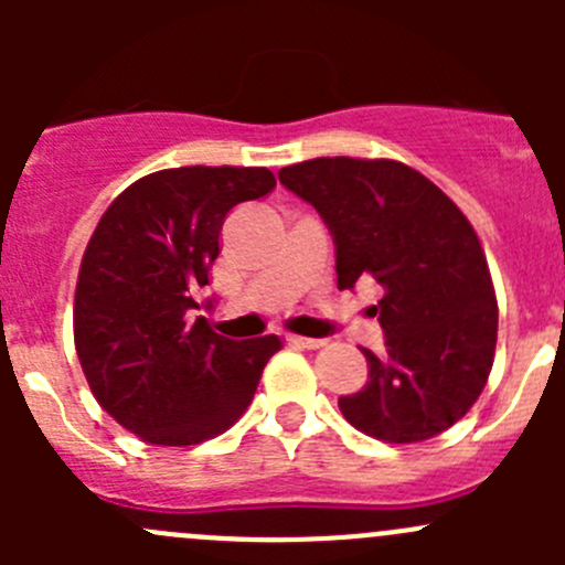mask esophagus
<instances>
[{
  "label": "esophagus",
  "instance_id": "esophagus-1",
  "mask_svg": "<svg viewBox=\"0 0 565 565\" xmlns=\"http://www.w3.org/2000/svg\"><path fill=\"white\" fill-rule=\"evenodd\" d=\"M289 344L303 347V350H319L324 344V339H309V335H289Z\"/></svg>",
  "mask_w": 565,
  "mask_h": 565
}]
</instances>
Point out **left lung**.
I'll return each instance as SVG.
<instances>
[{"label": "left lung", "instance_id": "8db88e82", "mask_svg": "<svg viewBox=\"0 0 565 565\" xmlns=\"http://www.w3.org/2000/svg\"><path fill=\"white\" fill-rule=\"evenodd\" d=\"M335 246L339 289L377 281L385 352L363 350L369 383L341 396L344 418L385 443L440 435L487 385L498 300L470 221L440 188L398 161L315 158L278 172Z\"/></svg>", "mask_w": 565, "mask_h": 565}]
</instances>
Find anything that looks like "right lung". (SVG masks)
<instances>
[{
    "label": "right lung",
    "instance_id": "obj_1",
    "mask_svg": "<svg viewBox=\"0 0 565 565\" xmlns=\"http://www.w3.org/2000/svg\"><path fill=\"white\" fill-rule=\"evenodd\" d=\"M276 188L270 169L180 167L125 188L84 250L73 335L100 407L152 446H196L254 398L278 335L226 339L196 292L210 284L226 215Z\"/></svg>",
    "mask_w": 565,
    "mask_h": 565
}]
</instances>
